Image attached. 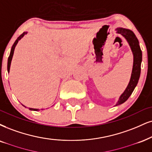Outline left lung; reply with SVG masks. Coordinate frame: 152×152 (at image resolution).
<instances>
[{
    "instance_id": "8db88e82",
    "label": "left lung",
    "mask_w": 152,
    "mask_h": 152,
    "mask_svg": "<svg viewBox=\"0 0 152 152\" xmlns=\"http://www.w3.org/2000/svg\"><path fill=\"white\" fill-rule=\"evenodd\" d=\"M117 33L121 34L128 41L129 45H130L131 50L133 53V66H132V74L130 82H129L128 87H127L124 92L121 94L115 106L123 104L125 102L128 100L129 97L132 94V91H134V88L137 85L139 81L140 72H141V63L142 59V53L141 48L140 47L139 41L137 38L135 34L133 31L128 29L118 27L115 29Z\"/></svg>"
}]
</instances>
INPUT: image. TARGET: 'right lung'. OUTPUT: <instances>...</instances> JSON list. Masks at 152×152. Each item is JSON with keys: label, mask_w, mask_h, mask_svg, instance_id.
<instances>
[{"label": "right lung", "mask_w": 152, "mask_h": 152, "mask_svg": "<svg viewBox=\"0 0 152 152\" xmlns=\"http://www.w3.org/2000/svg\"><path fill=\"white\" fill-rule=\"evenodd\" d=\"M27 34V31H26V32H23L22 34L21 35H20V37H18V39H16V41L15 42V43H14V44L12 45V48H11V50H10V56H9V57H8V60H7V72H9V71H10V64H11V61H12V56H13V53H14V50H15V46H16V45H17V44H18V42H19V40H20V39H21L22 37H23L24 35L25 34ZM24 106V105H23ZM24 107H25V106H24ZM29 110H35V111H37V110H39V109H37V108H29Z\"/></svg>", "instance_id": "obj_1"}]
</instances>
